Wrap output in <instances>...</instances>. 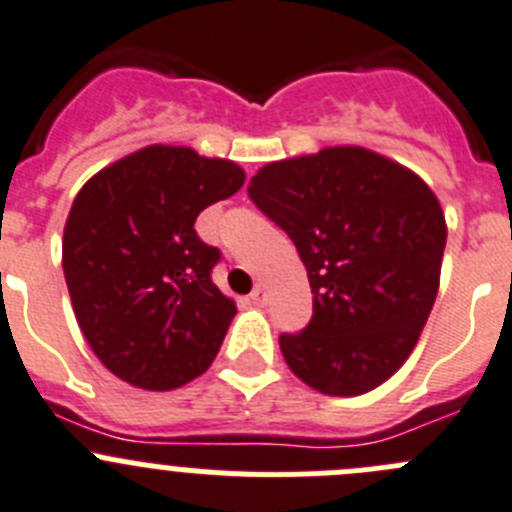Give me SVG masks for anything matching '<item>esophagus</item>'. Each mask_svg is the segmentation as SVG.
I'll return each mask as SVG.
<instances>
[{"label": "esophagus", "mask_w": 512, "mask_h": 512, "mask_svg": "<svg viewBox=\"0 0 512 512\" xmlns=\"http://www.w3.org/2000/svg\"><path fill=\"white\" fill-rule=\"evenodd\" d=\"M251 304L253 306H264L266 304V289H264V286H256V289L251 291Z\"/></svg>", "instance_id": "obj_1"}]
</instances>
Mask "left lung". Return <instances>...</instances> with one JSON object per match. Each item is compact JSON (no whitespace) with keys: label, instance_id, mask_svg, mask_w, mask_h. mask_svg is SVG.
<instances>
[{"label":"left lung","instance_id":"8db88e82","mask_svg":"<svg viewBox=\"0 0 512 512\" xmlns=\"http://www.w3.org/2000/svg\"><path fill=\"white\" fill-rule=\"evenodd\" d=\"M248 196L301 256L314 316L281 334L291 372L332 397L387 382L417 347L440 289L447 223L407 165L362 145L274 160Z\"/></svg>","mask_w":512,"mask_h":512}]
</instances>
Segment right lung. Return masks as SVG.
<instances>
[{
    "label": "right lung",
    "instance_id": "add662e5",
    "mask_svg": "<svg viewBox=\"0 0 512 512\" xmlns=\"http://www.w3.org/2000/svg\"><path fill=\"white\" fill-rule=\"evenodd\" d=\"M243 183L233 160L158 143L105 165L80 188L62 269L87 344L118 379L165 392L211 367L236 301L211 281L221 253L193 223Z\"/></svg>",
    "mask_w": 512,
    "mask_h": 512
}]
</instances>
